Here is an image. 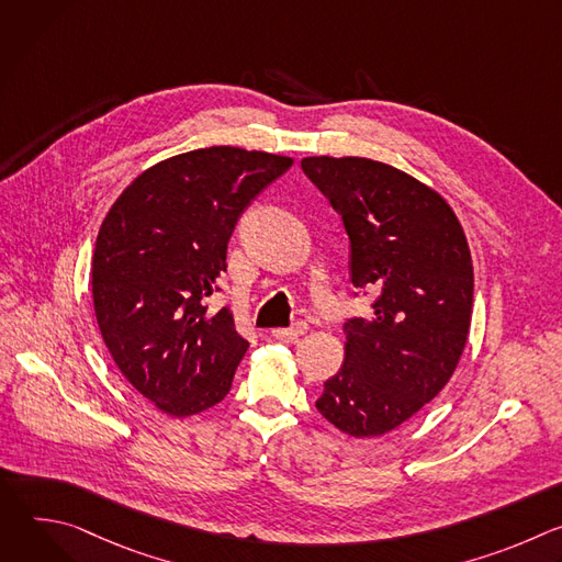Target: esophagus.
Listing matches in <instances>:
<instances>
[{"label": "esophagus", "mask_w": 562, "mask_h": 562, "mask_svg": "<svg viewBox=\"0 0 562 562\" xmlns=\"http://www.w3.org/2000/svg\"><path fill=\"white\" fill-rule=\"evenodd\" d=\"M306 323H302V319H300V323H293L291 327H286V329H273L271 334L276 336V338H280V340H297L300 336H304L306 334Z\"/></svg>", "instance_id": "obj_1"}]
</instances>
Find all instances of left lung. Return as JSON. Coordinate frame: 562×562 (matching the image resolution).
Returning <instances> with one entry per match:
<instances>
[{
  "mask_svg": "<svg viewBox=\"0 0 562 562\" xmlns=\"http://www.w3.org/2000/svg\"><path fill=\"white\" fill-rule=\"evenodd\" d=\"M349 235L358 297L369 317L345 323V364L315 409L356 438L409 420L449 382L467 342L473 267L451 206L412 176L364 157H304Z\"/></svg>",
  "mask_w": 562,
  "mask_h": 562,
  "instance_id": "1",
  "label": "left lung"
}]
</instances>
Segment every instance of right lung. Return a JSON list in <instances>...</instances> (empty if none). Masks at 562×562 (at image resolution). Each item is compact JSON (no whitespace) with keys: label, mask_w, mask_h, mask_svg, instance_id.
<instances>
[{"label":"right lung","mask_w":562,"mask_h":562,"mask_svg":"<svg viewBox=\"0 0 562 562\" xmlns=\"http://www.w3.org/2000/svg\"><path fill=\"white\" fill-rule=\"evenodd\" d=\"M293 159L235 146L176 155L111 206L93 256V304L124 378L184 418L226 397L249 342L206 297L226 271L231 233Z\"/></svg>","instance_id":"right-lung-1"}]
</instances>
